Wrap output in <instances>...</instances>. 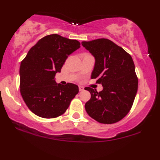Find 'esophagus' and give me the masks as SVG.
<instances>
[{
	"mask_svg": "<svg viewBox=\"0 0 160 160\" xmlns=\"http://www.w3.org/2000/svg\"><path fill=\"white\" fill-rule=\"evenodd\" d=\"M79 90H80V91L84 90V88H83L82 86H79Z\"/></svg>",
	"mask_w": 160,
	"mask_h": 160,
	"instance_id": "1",
	"label": "esophagus"
}]
</instances>
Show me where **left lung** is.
I'll return each mask as SVG.
<instances>
[{
	"label": "left lung",
	"instance_id": "8db88e82",
	"mask_svg": "<svg viewBox=\"0 0 160 160\" xmlns=\"http://www.w3.org/2000/svg\"><path fill=\"white\" fill-rule=\"evenodd\" d=\"M95 58L92 79H97L103 90L87 87L91 98L85 105L88 115L98 122L112 124L128 114L138 90L137 75L132 58L123 48L107 39L82 42Z\"/></svg>",
	"mask_w": 160,
	"mask_h": 160
}]
</instances>
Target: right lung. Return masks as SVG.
I'll return each instance as SVG.
<instances>
[{"label":"right lung","instance_id":"1","mask_svg":"<svg viewBox=\"0 0 160 160\" xmlns=\"http://www.w3.org/2000/svg\"><path fill=\"white\" fill-rule=\"evenodd\" d=\"M80 43L54 34L42 38L27 54L20 68V88L24 102L31 112L40 117L52 118L66 112L71 100L79 92L72 83H56L70 54Z\"/></svg>","mask_w":160,"mask_h":160}]
</instances>
